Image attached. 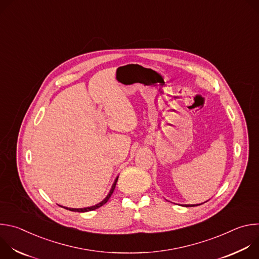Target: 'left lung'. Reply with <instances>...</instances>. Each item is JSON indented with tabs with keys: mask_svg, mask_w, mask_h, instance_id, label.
Returning <instances> with one entry per match:
<instances>
[{
	"mask_svg": "<svg viewBox=\"0 0 259 259\" xmlns=\"http://www.w3.org/2000/svg\"><path fill=\"white\" fill-rule=\"evenodd\" d=\"M184 206H186V207H194V206H198V205H184Z\"/></svg>",
	"mask_w": 259,
	"mask_h": 259,
	"instance_id": "8db88e82",
	"label": "left lung"
}]
</instances>
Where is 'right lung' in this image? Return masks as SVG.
Instances as JSON below:
<instances>
[{"label":"right lung","instance_id":"right-lung-1","mask_svg":"<svg viewBox=\"0 0 259 259\" xmlns=\"http://www.w3.org/2000/svg\"><path fill=\"white\" fill-rule=\"evenodd\" d=\"M118 178H119V177H117V178H116V180H115V182H114V184H113V187H112V190H110V192L108 193V195L106 196V198H105L102 202H100L99 204H97V205H95V206H92V207L80 208V209H76V208H66V207H63V208H65V209H67V210H69V211H73V212H88V211H92V210H95V209H97V208H99V207L103 206V205H104V204L109 200L110 196L113 195V193H114V191H115V188H116L117 181H118Z\"/></svg>","mask_w":259,"mask_h":259}]
</instances>
